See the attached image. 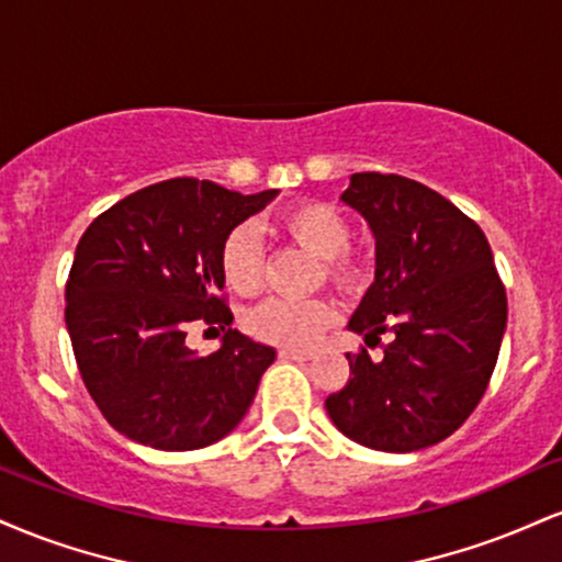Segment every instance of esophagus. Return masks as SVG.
Masks as SVG:
<instances>
[{
    "label": "esophagus",
    "mask_w": 562,
    "mask_h": 562,
    "mask_svg": "<svg viewBox=\"0 0 562 562\" xmlns=\"http://www.w3.org/2000/svg\"><path fill=\"white\" fill-rule=\"evenodd\" d=\"M280 358H285V361H311V353H306V350H288V348H282L280 350Z\"/></svg>",
    "instance_id": "1"
}]
</instances>
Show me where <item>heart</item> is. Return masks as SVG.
<instances>
[{
	"label": "heart",
	"instance_id": "obj_1",
	"mask_svg": "<svg viewBox=\"0 0 562 562\" xmlns=\"http://www.w3.org/2000/svg\"><path fill=\"white\" fill-rule=\"evenodd\" d=\"M282 233L314 256L324 259V274L333 285L356 290L367 280V263L348 251L350 225L340 209L324 201H301L280 216ZM263 248L251 227L229 229L220 246V272L229 290L254 295L263 285ZM335 322V308L327 301L269 299L246 316L254 337L288 350L311 348L324 329Z\"/></svg>",
	"mask_w": 562,
	"mask_h": 562
}]
</instances>
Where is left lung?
Returning <instances> with one entry per match:
<instances>
[{
  "label": "left lung",
  "mask_w": 562,
  "mask_h": 562,
  "mask_svg": "<svg viewBox=\"0 0 562 562\" xmlns=\"http://www.w3.org/2000/svg\"><path fill=\"white\" fill-rule=\"evenodd\" d=\"M374 235L376 267L350 333L380 342L348 353L350 380L324 401L348 439L414 452L450 437L482 401L508 324V299L482 227L422 182L356 172L340 195Z\"/></svg>",
  "instance_id": "left-lung-1"
}]
</instances>
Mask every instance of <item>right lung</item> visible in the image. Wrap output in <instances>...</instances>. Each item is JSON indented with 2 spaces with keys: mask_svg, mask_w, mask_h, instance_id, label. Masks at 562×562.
I'll return each instance as SVG.
<instances>
[{
  "mask_svg": "<svg viewBox=\"0 0 562 562\" xmlns=\"http://www.w3.org/2000/svg\"><path fill=\"white\" fill-rule=\"evenodd\" d=\"M277 193L175 178L88 225L65 288V324L86 390L120 435L157 450H199L251 408L277 353L229 327L220 246ZM199 318L226 333L209 357L184 346V327Z\"/></svg>",
  "mask_w": 562,
  "mask_h": 562,
  "instance_id": "add662e5",
  "label": "right lung"
}]
</instances>
